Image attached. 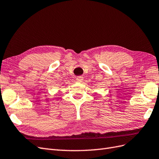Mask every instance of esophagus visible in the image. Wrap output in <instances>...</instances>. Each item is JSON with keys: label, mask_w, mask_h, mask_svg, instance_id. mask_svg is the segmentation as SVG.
I'll return each mask as SVG.
<instances>
[{"label": "esophagus", "mask_w": 159, "mask_h": 159, "mask_svg": "<svg viewBox=\"0 0 159 159\" xmlns=\"http://www.w3.org/2000/svg\"><path fill=\"white\" fill-rule=\"evenodd\" d=\"M83 80H84V77L83 76H78V77H77V78H76L77 82H80V83L82 82Z\"/></svg>", "instance_id": "obj_1"}]
</instances>
